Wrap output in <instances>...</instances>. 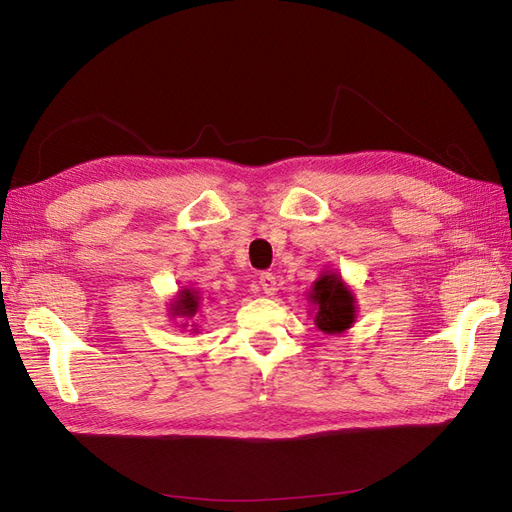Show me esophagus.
I'll return each instance as SVG.
<instances>
[{"label":"esophagus","instance_id":"34e87169","mask_svg":"<svg viewBox=\"0 0 512 512\" xmlns=\"http://www.w3.org/2000/svg\"><path fill=\"white\" fill-rule=\"evenodd\" d=\"M258 284H260V288L265 294H275L277 292V280H275L273 273H260Z\"/></svg>","mask_w":512,"mask_h":512}]
</instances>
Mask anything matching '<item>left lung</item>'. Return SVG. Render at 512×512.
I'll return each instance as SVG.
<instances>
[{
	"instance_id": "1",
	"label": "left lung",
	"mask_w": 512,
	"mask_h": 512,
	"mask_svg": "<svg viewBox=\"0 0 512 512\" xmlns=\"http://www.w3.org/2000/svg\"><path fill=\"white\" fill-rule=\"evenodd\" d=\"M307 299L314 305L312 309V312H316L314 322L322 333L337 335V333H344L354 324V318H356L354 294L337 273L333 271L320 273L312 290H309Z\"/></svg>"
}]
</instances>
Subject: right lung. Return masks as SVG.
<instances>
[{"mask_svg": "<svg viewBox=\"0 0 512 512\" xmlns=\"http://www.w3.org/2000/svg\"><path fill=\"white\" fill-rule=\"evenodd\" d=\"M198 305H200V292L196 288H183V290H179V294L173 299V307H170V316L192 318L198 312Z\"/></svg>", "mask_w": 512, "mask_h": 512, "instance_id": "add662e5", "label": "right lung"}]
</instances>
